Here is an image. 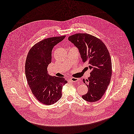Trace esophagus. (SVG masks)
I'll use <instances>...</instances> for the list:
<instances>
[{
  "instance_id": "esophagus-1",
  "label": "esophagus",
  "mask_w": 134,
  "mask_h": 134,
  "mask_svg": "<svg viewBox=\"0 0 134 134\" xmlns=\"http://www.w3.org/2000/svg\"><path fill=\"white\" fill-rule=\"evenodd\" d=\"M70 80L73 82H79V80H80L79 78H76L74 77H72L70 78Z\"/></svg>"
}]
</instances>
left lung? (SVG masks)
Here are the masks:
<instances>
[{"instance_id":"obj_1","label":"left lung","mask_w":134,"mask_h":134,"mask_svg":"<svg viewBox=\"0 0 134 134\" xmlns=\"http://www.w3.org/2000/svg\"><path fill=\"white\" fill-rule=\"evenodd\" d=\"M68 40L79 50L83 63L91 70L90 76L83 82L88 92L82 96L85 100L94 102L105 94L112 74V64L109 53L105 44L99 38L87 34H76Z\"/></svg>"}]
</instances>
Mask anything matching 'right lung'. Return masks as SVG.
Segmentation results:
<instances>
[{
  "mask_svg": "<svg viewBox=\"0 0 134 134\" xmlns=\"http://www.w3.org/2000/svg\"><path fill=\"white\" fill-rule=\"evenodd\" d=\"M65 36L44 39L29 51L25 63V74L31 92L38 101L51 105L62 96L63 85L68 81L63 77L52 76L47 73V66L52 62V52L54 46Z\"/></svg>",
  "mask_w": 134,
  "mask_h": 134,
  "instance_id": "right-lung-1",
  "label": "right lung"
}]
</instances>
